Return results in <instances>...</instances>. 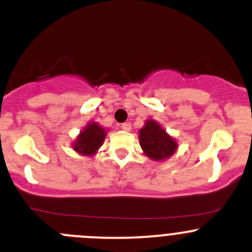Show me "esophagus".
Listing matches in <instances>:
<instances>
[{
	"mask_svg": "<svg viewBox=\"0 0 252 252\" xmlns=\"http://www.w3.org/2000/svg\"><path fill=\"white\" fill-rule=\"evenodd\" d=\"M121 128L123 129V130H126V131H130V129H131V124L130 123H123L121 126Z\"/></svg>",
	"mask_w": 252,
	"mask_h": 252,
	"instance_id": "34e87169",
	"label": "esophagus"
}]
</instances>
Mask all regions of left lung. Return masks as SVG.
<instances>
[{"instance_id": "8db88e82", "label": "left lung", "mask_w": 252, "mask_h": 252, "mask_svg": "<svg viewBox=\"0 0 252 252\" xmlns=\"http://www.w3.org/2000/svg\"><path fill=\"white\" fill-rule=\"evenodd\" d=\"M139 140L144 154L151 160L162 161L177 150V143L165 129L153 119H148L139 131Z\"/></svg>"}]
</instances>
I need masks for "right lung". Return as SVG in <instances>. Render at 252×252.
I'll use <instances>...</instances> for the list:
<instances>
[{
  "mask_svg": "<svg viewBox=\"0 0 252 252\" xmlns=\"http://www.w3.org/2000/svg\"><path fill=\"white\" fill-rule=\"evenodd\" d=\"M107 131L96 122H91L84 128V130L77 135L76 140L72 144V148L76 153L85 156H92L97 153L106 139Z\"/></svg>",
  "mask_w": 252,
  "mask_h": 252,
  "instance_id": "add662e5",
  "label": "right lung"
}]
</instances>
